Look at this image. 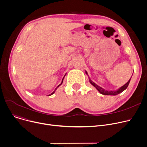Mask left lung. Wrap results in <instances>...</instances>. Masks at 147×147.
Returning a JSON list of instances; mask_svg holds the SVG:
<instances>
[{
	"instance_id": "8db88e82",
	"label": "left lung",
	"mask_w": 147,
	"mask_h": 147,
	"mask_svg": "<svg viewBox=\"0 0 147 147\" xmlns=\"http://www.w3.org/2000/svg\"><path fill=\"white\" fill-rule=\"evenodd\" d=\"M86 74H88V73L86 71ZM130 81V79H129V80L125 84V85H123V86H121V88H120L118 90H115V91H108V90H106L105 89H104L103 88H102L101 87L99 86L98 85H97V84L96 83H95L94 82H92L90 79H89V82L90 83L93 85L99 92L101 93V94L102 95H116L117 94H119L120 93H121V92L123 91H124L128 86L129 84V82Z\"/></svg>"
}]
</instances>
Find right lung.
<instances>
[{
  "label": "right lung",
  "instance_id": "add662e5",
  "mask_svg": "<svg viewBox=\"0 0 147 147\" xmlns=\"http://www.w3.org/2000/svg\"><path fill=\"white\" fill-rule=\"evenodd\" d=\"M65 75H66V74H65ZM64 78H63V80H62V82H61V84H59V85H58V86H57V88H56V89H55V90H54V91H53V92H52V94H51V95H49V96H50V95H52V94H53V93H55V90H56V89H57V88H58V87H59V86H60V85H61V84H62V83H63V79H64Z\"/></svg>",
  "mask_w": 147,
  "mask_h": 147
}]
</instances>
